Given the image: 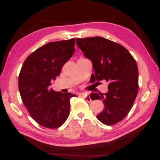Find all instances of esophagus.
Instances as JSON below:
<instances>
[{"label": "esophagus", "mask_w": 160, "mask_h": 160, "mask_svg": "<svg viewBox=\"0 0 160 160\" xmlns=\"http://www.w3.org/2000/svg\"><path fill=\"white\" fill-rule=\"evenodd\" d=\"M82 95L85 98V99L87 100V102H91V101H92L91 98H90V97H89V96L88 95H87V93H82Z\"/></svg>", "instance_id": "obj_1"}]
</instances>
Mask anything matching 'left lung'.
<instances>
[{"label": "left lung", "instance_id": "1", "mask_svg": "<svg viewBox=\"0 0 160 160\" xmlns=\"http://www.w3.org/2000/svg\"><path fill=\"white\" fill-rule=\"evenodd\" d=\"M76 44L92 62L91 81L106 80V93H92V100L103 102L97 116L106 125L122 121L132 108L138 91V69L131 54L123 46L102 37L76 38Z\"/></svg>", "mask_w": 160, "mask_h": 160}]
</instances>
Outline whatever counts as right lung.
I'll use <instances>...</instances> for the list:
<instances>
[{
    "mask_svg": "<svg viewBox=\"0 0 160 160\" xmlns=\"http://www.w3.org/2000/svg\"><path fill=\"white\" fill-rule=\"evenodd\" d=\"M75 39L49 42L28 57L19 75L18 86L23 104L41 126L60 127L68 117L73 94L50 89L65 62L75 51Z\"/></svg>",
    "mask_w": 160,
    "mask_h": 160,
    "instance_id": "obj_1",
    "label": "right lung"
}]
</instances>
